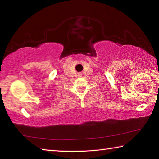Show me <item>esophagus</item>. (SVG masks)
Instances as JSON below:
<instances>
[{"label": "esophagus", "instance_id": "esophagus-1", "mask_svg": "<svg viewBox=\"0 0 159 159\" xmlns=\"http://www.w3.org/2000/svg\"><path fill=\"white\" fill-rule=\"evenodd\" d=\"M79 76H82V74H79Z\"/></svg>", "mask_w": 159, "mask_h": 159}]
</instances>
